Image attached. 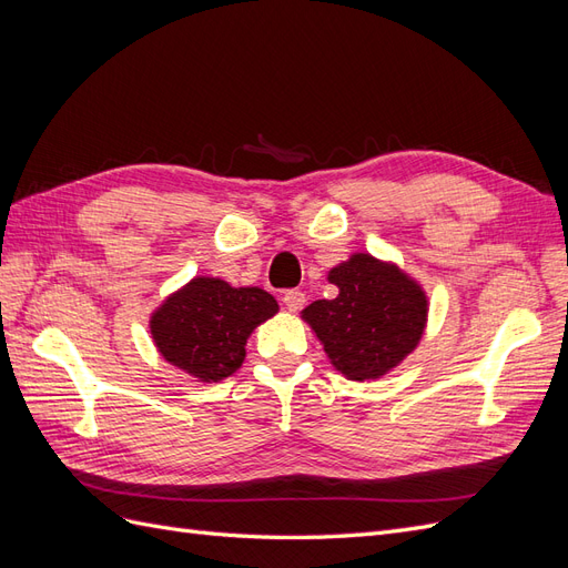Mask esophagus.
Wrapping results in <instances>:
<instances>
[{"instance_id": "obj_1", "label": "esophagus", "mask_w": 568, "mask_h": 568, "mask_svg": "<svg viewBox=\"0 0 568 568\" xmlns=\"http://www.w3.org/2000/svg\"><path fill=\"white\" fill-rule=\"evenodd\" d=\"M284 305L288 307L291 313H298L301 307L305 305V294H303V291H298V288L284 291Z\"/></svg>"}]
</instances>
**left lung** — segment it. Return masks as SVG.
Returning a JSON list of instances; mask_svg holds the SVG:
<instances>
[{
    "mask_svg": "<svg viewBox=\"0 0 568 568\" xmlns=\"http://www.w3.org/2000/svg\"><path fill=\"white\" fill-rule=\"evenodd\" d=\"M329 282L338 296L311 303L303 320L341 374L353 382L379 379L417 348L428 301L398 265L355 253L332 267Z\"/></svg>",
    "mask_w": 568,
    "mask_h": 568,
    "instance_id": "8db88e82",
    "label": "left lung"
}]
</instances>
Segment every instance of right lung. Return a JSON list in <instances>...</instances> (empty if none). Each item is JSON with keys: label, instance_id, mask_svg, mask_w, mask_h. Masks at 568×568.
I'll list each match as a JSON object with an SVG mask.
<instances>
[{"label": "right lung", "instance_id": "add662e5", "mask_svg": "<svg viewBox=\"0 0 568 568\" xmlns=\"http://www.w3.org/2000/svg\"><path fill=\"white\" fill-rule=\"evenodd\" d=\"M277 311L263 288L194 277L151 315L149 326L170 365L199 382H220L242 367L251 332Z\"/></svg>", "mask_w": 568, "mask_h": 568}]
</instances>
